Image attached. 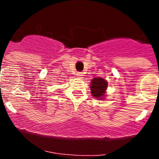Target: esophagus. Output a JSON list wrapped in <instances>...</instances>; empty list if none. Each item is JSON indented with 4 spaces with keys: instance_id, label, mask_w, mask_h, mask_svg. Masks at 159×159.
<instances>
[{
    "instance_id": "34e87169",
    "label": "esophagus",
    "mask_w": 159,
    "mask_h": 159,
    "mask_svg": "<svg viewBox=\"0 0 159 159\" xmlns=\"http://www.w3.org/2000/svg\"><path fill=\"white\" fill-rule=\"evenodd\" d=\"M76 75H77V76L79 77V78H82L83 75H83L82 72H77Z\"/></svg>"
}]
</instances>
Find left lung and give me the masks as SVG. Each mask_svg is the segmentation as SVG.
<instances>
[{
  "mask_svg": "<svg viewBox=\"0 0 159 159\" xmlns=\"http://www.w3.org/2000/svg\"><path fill=\"white\" fill-rule=\"evenodd\" d=\"M90 87H91L92 95L98 99H102L106 93V90L107 88V82L104 79L95 77L92 80Z\"/></svg>",
  "mask_w": 159,
  "mask_h": 159,
  "instance_id": "left-lung-1",
  "label": "left lung"
}]
</instances>
